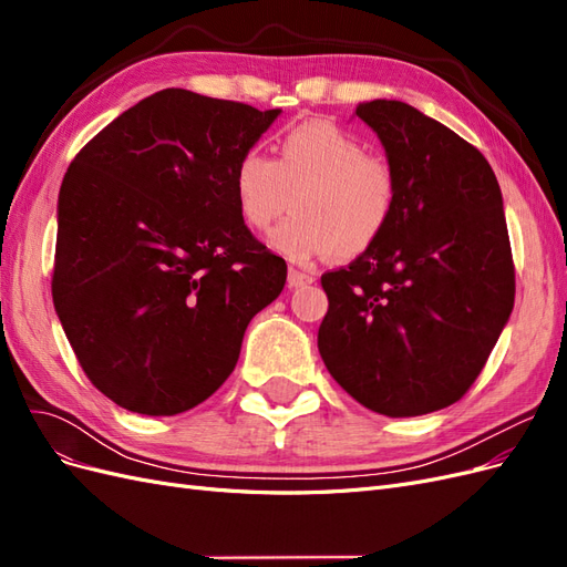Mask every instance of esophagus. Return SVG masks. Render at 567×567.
Returning <instances> with one entry per match:
<instances>
[{"mask_svg":"<svg viewBox=\"0 0 567 567\" xmlns=\"http://www.w3.org/2000/svg\"><path fill=\"white\" fill-rule=\"evenodd\" d=\"M315 281L312 274H305L300 269H288V288H302Z\"/></svg>","mask_w":567,"mask_h":567,"instance_id":"esophagus-1","label":"esophagus"}]
</instances>
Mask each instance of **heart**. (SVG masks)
Returning <instances> with one entry per match:
<instances>
[{"mask_svg":"<svg viewBox=\"0 0 567 567\" xmlns=\"http://www.w3.org/2000/svg\"><path fill=\"white\" fill-rule=\"evenodd\" d=\"M236 210L255 231H267L293 198L296 215L269 236L290 262L321 255L367 252L398 208V175L385 158L331 123H302L279 140V158L248 148L234 165Z\"/></svg>","mask_w":567,"mask_h":567,"instance_id":"b5f03b06","label":"heart"}]
</instances>
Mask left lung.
Wrapping results in <instances>:
<instances>
[{"label":"left lung","instance_id":"1","mask_svg":"<svg viewBox=\"0 0 567 567\" xmlns=\"http://www.w3.org/2000/svg\"><path fill=\"white\" fill-rule=\"evenodd\" d=\"M354 115L379 134L398 208L367 252L321 277L319 354L375 414H431L466 394L513 310L502 188L483 153L404 101Z\"/></svg>","mask_w":567,"mask_h":567}]
</instances>
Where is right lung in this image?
<instances>
[{
	"label": "right lung",
	"instance_id": "1",
	"mask_svg": "<svg viewBox=\"0 0 567 567\" xmlns=\"http://www.w3.org/2000/svg\"><path fill=\"white\" fill-rule=\"evenodd\" d=\"M279 109L163 90L68 167L51 296L87 379L134 414L175 416L229 379L286 262L236 210L231 175Z\"/></svg>",
	"mask_w": 567,
	"mask_h": 567
}]
</instances>
